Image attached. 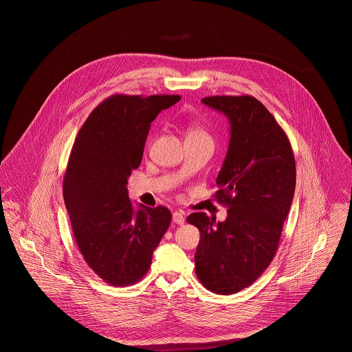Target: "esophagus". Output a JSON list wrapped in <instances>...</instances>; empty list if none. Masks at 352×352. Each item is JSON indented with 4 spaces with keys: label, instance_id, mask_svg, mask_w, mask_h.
Masks as SVG:
<instances>
[{
    "label": "esophagus",
    "instance_id": "1",
    "mask_svg": "<svg viewBox=\"0 0 352 352\" xmlns=\"http://www.w3.org/2000/svg\"><path fill=\"white\" fill-rule=\"evenodd\" d=\"M172 219H173V222L177 223V225H183V223L186 222V215H184V212H182V211H175V212L172 214Z\"/></svg>",
    "mask_w": 352,
    "mask_h": 352
}]
</instances>
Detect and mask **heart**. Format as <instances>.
Instances as JSON below:
<instances>
[{
    "mask_svg": "<svg viewBox=\"0 0 352 352\" xmlns=\"http://www.w3.org/2000/svg\"><path fill=\"white\" fill-rule=\"evenodd\" d=\"M199 135H206V133L201 130V127L191 124L187 130V137H199Z\"/></svg>",
    "mask_w": 352,
    "mask_h": 352,
    "instance_id": "heart-1",
    "label": "heart"
}]
</instances>
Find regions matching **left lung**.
Instances as JSON below:
<instances>
[{"label": "left lung", "mask_w": 352, "mask_h": 352, "mask_svg": "<svg viewBox=\"0 0 352 352\" xmlns=\"http://www.w3.org/2000/svg\"><path fill=\"white\" fill-rule=\"evenodd\" d=\"M201 102L228 118L229 148L217 177L215 198L228 217L215 223L204 212L187 222L201 232L195 272L217 294L252 285L272 261L296 190V160L287 135L252 96H211Z\"/></svg>", "instance_id": "left-lung-1"}]
</instances>
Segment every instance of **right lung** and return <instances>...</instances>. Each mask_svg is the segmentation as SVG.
<instances>
[{
  "label": "right lung",
  "mask_w": 352,
  "mask_h": 352,
  "mask_svg": "<svg viewBox=\"0 0 352 352\" xmlns=\"http://www.w3.org/2000/svg\"><path fill=\"white\" fill-rule=\"evenodd\" d=\"M179 100L175 95H115L92 111L76 137L63 199L82 257L112 286L144 278L169 228L166 207L133 206L127 180L142 161L151 122Z\"/></svg>",
  "instance_id": "obj_1"
}]
</instances>
